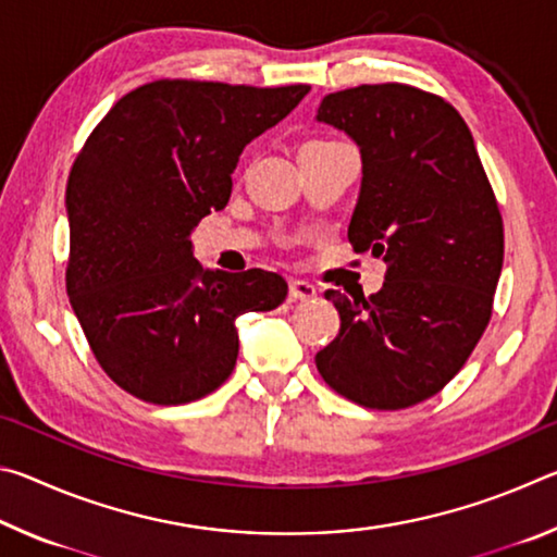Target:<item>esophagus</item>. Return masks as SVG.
<instances>
[{
  "instance_id": "34e87169",
  "label": "esophagus",
  "mask_w": 557,
  "mask_h": 557,
  "mask_svg": "<svg viewBox=\"0 0 557 557\" xmlns=\"http://www.w3.org/2000/svg\"><path fill=\"white\" fill-rule=\"evenodd\" d=\"M289 297L292 299H299V301H307V299H314L317 297V287L312 282L307 280H292L289 282Z\"/></svg>"
}]
</instances>
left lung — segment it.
<instances>
[{"instance_id": "1", "label": "left lung", "mask_w": 557, "mask_h": 557, "mask_svg": "<svg viewBox=\"0 0 557 557\" xmlns=\"http://www.w3.org/2000/svg\"><path fill=\"white\" fill-rule=\"evenodd\" d=\"M317 120L361 147L348 240L388 262L371 297L324 292L342 329L317 369L363 408H410L445 388L486 332L504 265L502 211L467 122L435 92L346 88L329 92Z\"/></svg>"}]
</instances>
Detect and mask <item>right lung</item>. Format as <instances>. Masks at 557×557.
Returning <instances> with one entry per match:
<instances>
[{"mask_svg": "<svg viewBox=\"0 0 557 557\" xmlns=\"http://www.w3.org/2000/svg\"><path fill=\"white\" fill-rule=\"evenodd\" d=\"M309 86L162 78L122 96L75 157L65 209V289L100 369L154 405L199 400L228 381L235 319L287 297L275 272H209L188 235L231 199L243 147Z\"/></svg>", "mask_w": 557, "mask_h": 557, "instance_id": "1", "label": "right lung"}]
</instances>
